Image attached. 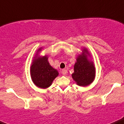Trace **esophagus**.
Returning a JSON list of instances; mask_svg holds the SVG:
<instances>
[{
    "label": "esophagus",
    "mask_w": 124,
    "mask_h": 124,
    "mask_svg": "<svg viewBox=\"0 0 124 124\" xmlns=\"http://www.w3.org/2000/svg\"><path fill=\"white\" fill-rule=\"evenodd\" d=\"M67 70H65V69H63V70H62V74L63 75H66L67 74Z\"/></svg>",
    "instance_id": "1"
}]
</instances>
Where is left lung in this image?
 Here are the masks:
<instances>
[{"label":"left lung","mask_w":124,"mask_h":124,"mask_svg":"<svg viewBox=\"0 0 124 124\" xmlns=\"http://www.w3.org/2000/svg\"><path fill=\"white\" fill-rule=\"evenodd\" d=\"M90 55L86 49H83L82 54L77 58L74 65V73L72 77L77 84L86 86L92 83L95 78V67L93 62L88 59Z\"/></svg>","instance_id":"left-lung-1"}]
</instances>
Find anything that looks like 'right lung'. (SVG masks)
Instances as JSON below:
<instances>
[{
  "instance_id": "right-lung-1",
  "label": "right lung",
  "mask_w": 124,
  "mask_h": 124,
  "mask_svg": "<svg viewBox=\"0 0 124 124\" xmlns=\"http://www.w3.org/2000/svg\"><path fill=\"white\" fill-rule=\"evenodd\" d=\"M41 51V48L38 52ZM38 55V54H37ZM47 55L36 56L30 67L32 81L36 86L41 88H47L52 85V81L59 75L58 71L51 66Z\"/></svg>"
}]
</instances>
